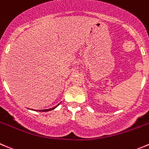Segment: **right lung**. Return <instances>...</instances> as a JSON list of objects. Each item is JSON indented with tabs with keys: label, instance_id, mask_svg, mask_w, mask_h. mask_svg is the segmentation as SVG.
Masks as SVG:
<instances>
[{
	"label": "right lung",
	"instance_id": "obj_1",
	"mask_svg": "<svg viewBox=\"0 0 149 149\" xmlns=\"http://www.w3.org/2000/svg\"><path fill=\"white\" fill-rule=\"evenodd\" d=\"M59 104H58V105H56V107H54L51 108V109H42V110H39V111H40V112H48V111L53 110V109H55L56 107H57L59 106ZM34 110H35V109H34ZM35 111H37V110H35Z\"/></svg>",
	"mask_w": 149,
	"mask_h": 149
}]
</instances>
